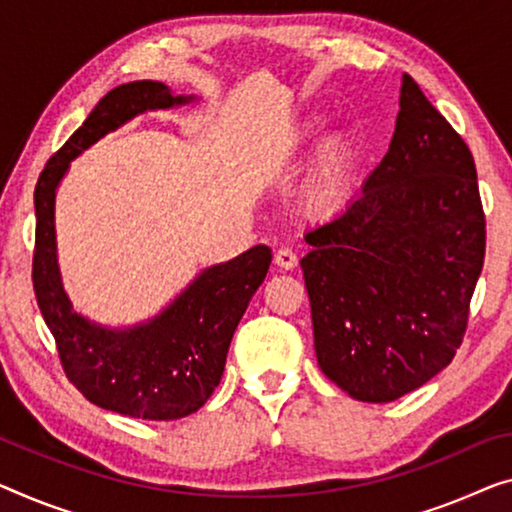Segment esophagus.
I'll use <instances>...</instances> for the list:
<instances>
[{
    "mask_svg": "<svg viewBox=\"0 0 512 512\" xmlns=\"http://www.w3.org/2000/svg\"><path fill=\"white\" fill-rule=\"evenodd\" d=\"M276 264L280 266V269L285 271H292L296 264H299V259H296V253L292 248H280L276 253Z\"/></svg>",
    "mask_w": 512,
    "mask_h": 512,
    "instance_id": "1",
    "label": "esophagus"
}]
</instances>
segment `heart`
<instances>
[{"instance_id": "heart-1", "label": "heart", "mask_w": 512, "mask_h": 512, "mask_svg": "<svg viewBox=\"0 0 512 512\" xmlns=\"http://www.w3.org/2000/svg\"><path fill=\"white\" fill-rule=\"evenodd\" d=\"M324 135V121L312 119L303 126L299 147L312 149ZM361 165V151L352 135L333 133L319 149L315 170L303 195V207L310 216L329 218L345 209L354 193V183Z\"/></svg>"}]
</instances>
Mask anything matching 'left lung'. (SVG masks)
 <instances>
[{
	"mask_svg": "<svg viewBox=\"0 0 512 512\" xmlns=\"http://www.w3.org/2000/svg\"><path fill=\"white\" fill-rule=\"evenodd\" d=\"M301 259L317 363L361 402H393L453 361L485 259L474 156L402 75L386 156Z\"/></svg>",
	"mask_w": 512,
	"mask_h": 512,
	"instance_id": "obj_1",
	"label": "left lung"
}]
</instances>
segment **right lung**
Masks as SVG:
<instances>
[{
  "mask_svg": "<svg viewBox=\"0 0 512 512\" xmlns=\"http://www.w3.org/2000/svg\"><path fill=\"white\" fill-rule=\"evenodd\" d=\"M190 101L193 96H174L154 80L114 87L48 160L34 190V294L55 335L61 368L96 407L142 421H177L211 398L236 326L269 271L271 250L255 246L230 262L209 266L154 319L131 329H108L75 312L61 287L55 195L71 160L103 135L147 110H170Z\"/></svg>",
  "mask_w": 512,
  "mask_h": 512,
  "instance_id": "add662e5",
  "label": "right lung"
}]
</instances>
